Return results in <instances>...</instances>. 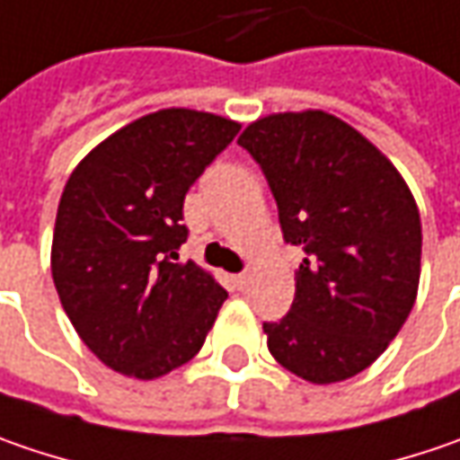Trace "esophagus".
Segmentation results:
<instances>
[{
  "label": "esophagus",
  "mask_w": 460,
  "mask_h": 460,
  "mask_svg": "<svg viewBox=\"0 0 460 460\" xmlns=\"http://www.w3.org/2000/svg\"><path fill=\"white\" fill-rule=\"evenodd\" d=\"M248 282H251V274H245V271L233 277V285H235V289H245L248 288Z\"/></svg>",
  "instance_id": "1"
}]
</instances>
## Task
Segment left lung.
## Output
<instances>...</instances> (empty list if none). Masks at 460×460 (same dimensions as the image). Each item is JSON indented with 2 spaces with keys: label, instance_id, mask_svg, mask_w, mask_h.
<instances>
[{
  "label": "left lung",
  "instance_id": "1",
  "mask_svg": "<svg viewBox=\"0 0 460 460\" xmlns=\"http://www.w3.org/2000/svg\"><path fill=\"white\" fill-rule=\"evenodd\" d=\"M238 145L264 171L285 241L305 253L292 308L264 323L269 352L318 385L352 378L385 352L414 308L417 201L394 163L326 111L264 116Z\"/></svg>",
  "mask_w": 460,
  "mask_h": 460
}]
</instances>
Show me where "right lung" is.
<instances>
[{
    "label": "right lung",
    "mask_w": 460,
    "mask_h": 460,
    "mask_svg": "<svg viewBox=\"0 0 460 460\" xmlns=\"http://www.w3.org/2000/svg\"><path fill=\"white\" fill-rule=\"evenodd\" d=\"M241 131L238 121L163 108L113 131L72 171L58 201L51 274L61 308L111 370L155 380L201 349L227 297L194 261L183 199Z\"/></svg>",
    "instance_id": "1"
}]
</instances>
